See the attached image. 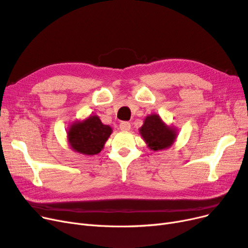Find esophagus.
<instances>
[{"instance_id": "obj_1", "label": "esophagus", "mask_w": 248, "mask_h": 248, "mask_svg": "<svg viewBox=\"0 0 248 248\" xmlns=\"http://www.w3.org/2000/svg\"><path fill=\"white\" fill-rule=\"evenodd\" d=\"M130 127H131L130 123L127 121H123L120 123V129H121L122 131H128L130 129Z\"/></svg>"}]
</instances>
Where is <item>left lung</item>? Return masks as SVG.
I'll return each instance as SVG.
<instances>
[{
  "instance_id": "obj_1",
  "label": "left lung",
  "mask_w": 248,
  "mask_h": 248,
  "mask_svg": "<svg viewBox=\"0 0 248 248\" xmlns=\"http://www.w3.org/2000/svg\"><path fill=\"white\" fill-rule=\"evenodd\" d=\"M140 133L149 149L153 151L168 149L174 144L177 137L174 127L168 126L155 114L146 117L144 124L140 128Z\"/></svg>"
}]
</instances>
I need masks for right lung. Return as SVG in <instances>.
Segmentation results:
<instances>
[{
    "mask_svg": "<svg viewBox=\"0 0 248 248\" xmlns=\"http://www.w3.org/2000/svg\"><path fill=\"white\" fill-rule=\"evenodd\" d=\"M112 129L102 124L98 116H90L84 121L70 125L67 138L72 150L84 155L98 154L104 147Z\"/></svg>",
    "mask_w": 248,
    "mask_h": 248,
    "instance_id": "obj_1",
    "label": "right lung"
}]
</instances>
